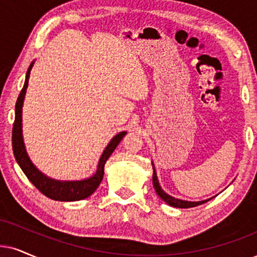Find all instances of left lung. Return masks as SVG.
<instances>
[{
	"label": "left lung",
	"mask_w": 257,
	"mask_h": 257,
	"mask_svg": "<svg viewBox=\"0 0 257 257\" xmlns=\"http://www.w3.org/2000/svg\"><path fill=\"white\" fill-rule=\"evenodd\" d=\"M153 165V185H154V188H155V192L158 193V196L161 198L162 200L165 201V203H167L168 205L173 206V207H179V209H188V207H194V206H198L200 205V204H204L206 203V201H209L210 199H212V198H209V199H205V200H200V201H188V200H183V199H179V198H174L170 196V194L165 192L164 190H162L160 184H159V180H158V175H157V172H155V167H154V164L152 162Z\"/></svg>",
	"instance_id": "1"
}]
</instances>
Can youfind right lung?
<instances>
[{
    "mask_svg": "<svg viewBox=\"0 0 257 257\" xmlns=\"http://www.w3.org/2000/svg\"><path fill=\"white\" fill-rule=\"evenodd\" d=\"M34 61L29 65L27 73H26V80L22 87L19 98L16 100L15 105V121L13 125V152H14V157L16 162L21 170L24 171L26 177L28 178L29 181L38 188L39 191L45 196L51 198L53 200L59 201H77L85 199L90 197L97 187L99 186L100 181L104 175V165L108 160L115 148L117 147L123 136L126 134V132H121L117 135H115L109 142L102 155H100L98 165H97L96 173L91 175L90 178L82 180H57L53 178L47 177L46 174L39 171L35 165L32 162L31 158L28 157V153L26 151V146L24 141V135H22V106H24V100L26 96V91L28 87V79L29 74H31L32 67H33Z\"/></svg>",
    "mask_w": 257,
    "mask_h": 257,
    "instance_id": "obj_1",
    "label": "right lung"
}]
</instances>
